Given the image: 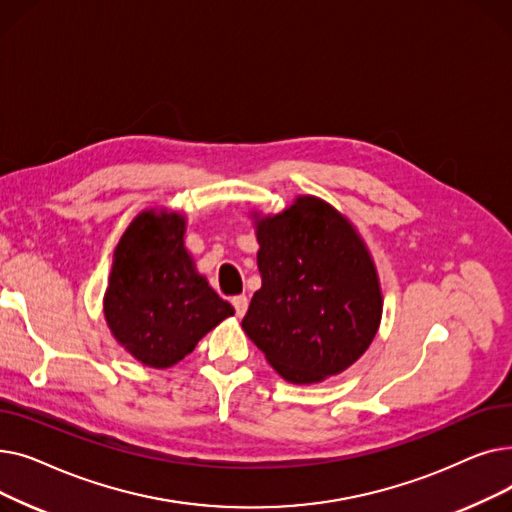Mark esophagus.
I'll use <instances>...</instances> for the list:
<instances>
[{"label": "esophagus", "instance_id": "obj_1", "mask_svg": "<svg viewBox=\"0 0 512 512\" xmlns=\"http://www.w3.org/2000/svg\"><path fill=\"white\" fill-rule=\"evenodd\" d=\"M232 305H234L236 315L242 317V315L247 313V309H249V299L245 297V294H240V297H234V299H232Z\"/></svg>", "mask_w": 512, "mask_h": 512}]
</instances>
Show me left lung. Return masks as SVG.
<instances>
[{"label": "left lung", "instance_id": "left-lung-1", "mask_svg": "<svg viewBox=\"0 0 512 512\" xmlns=\"http://www.w3.org/2000/svg\"><path fill=\"white\" fill-rule=\"evenodd\" d=\"M261 288L242 330L286 382L317 384L351 367L382 321V288L363 238L311 195L255 215Z\"/></svg>", "mask_w": 512, "mask_h": 512}]
</instances>
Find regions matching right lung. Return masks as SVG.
Masks as SVG:
<instances>
[{"instance_id":"obj_1","label":"right lung","mask_w":512,"mask_h":512,"mask_svg":"<svg viewBox=\"0 0 512 512\" xmlns=\"http://www.w3.org/2000/svg\"><path fill=\"white\" fill-rule=\"evenodd\" d=\"M186 220L168 209L141 211L114 251L103 297L107 328L147 367L166 369L234 315L197 272L184 247Z\"/></svg>"}]
</instances>
